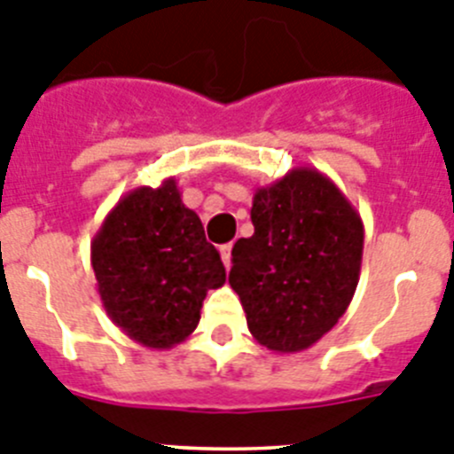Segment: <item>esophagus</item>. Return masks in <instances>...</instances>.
Instances as JSON below:
<instances>
[{
  "label": "esophagus",
  "instance_id": "esophagus-1",
  "mask_svg": "<svg viewBox=\"0 0 454 454\" xmlns=\"http://www.w3.org/2000/svg\"><path fill=\"white\" fill-rule=\"evenodd\" d=\"M231 251H232V244H222L219 247V253H222V260L226 264V269H231Z\"/></svg>",
  "mask_w": 454,
  "mask_h": 454
}]
</instances>
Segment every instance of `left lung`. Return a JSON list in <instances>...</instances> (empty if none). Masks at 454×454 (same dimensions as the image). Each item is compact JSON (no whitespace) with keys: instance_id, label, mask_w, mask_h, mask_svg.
<instances>
[{"instance_id":"8db88e82","label":"left lung","mask_w":454,"mask_h":454,"mask_svg":"<svg viewBox=\"0 0 454 454\" xmlns=\"http://www.w3.org/2000/svg\"><path fill=\"white\" fill-rule=\"evenodd\" d=\"M255 232L237 239L228 283L253 337L301 353L334 328L359 283L364 223L314 167H294L253 194Z\"/></svg>"}]
</instances>
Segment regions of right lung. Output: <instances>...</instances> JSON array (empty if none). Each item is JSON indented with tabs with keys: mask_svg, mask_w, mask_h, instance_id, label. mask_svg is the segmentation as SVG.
<instances>
[{
	"mask_svg": "<svg viewBox=\"0 0 454 454\" xmlns=\"http://www.w3.org/2000/svg\"><path fill=\"white\" fill-rule=\"evenodd\" d=\"M90 260L110 321L156 350L185 341L207 289L226 283L219 251L183 203L176 178L124 194L92 237Z\"/></svg>",
	"mask_w": 454,
	"mask_h": 454,
	"instance_id": "add662e5",
	"label": "right lung"
}]
</instances>
